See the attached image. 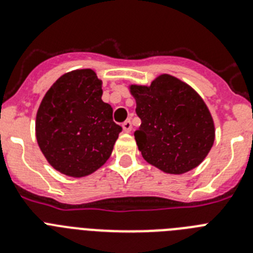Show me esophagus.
Masks as SVG:
<instances>
[{
	"instance_id": "esophagus-1",
	"label": "esophagus",
	"mask_w": 253,
	"mask_h": 253,
	"mask_svg": "<svg viewBox=\"0 0 253 253\" xmlns=\"http://www.w3.org/2000/svg\"><path fill=\"white\" fill-rule=\"evenodd\" d=\"M131 128H133V126H131L130 120H126V122L123 123V130H124L125 133H130Z\"/></svg>"
}]
</instances>
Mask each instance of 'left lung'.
Masks as SVG:
<instances>
[{"instance_id": "8db88e82", "label": "left lung", "mask_w": 253, "mask_h": 253, "mask_svg": "<svg viewBox=\"0 0 253 253\" xmlns=\"http://www.w3.org/2000/svg\"><path fill=\"white\" fill-rule=\"evenodd\" d=\"M142 120L134 137L143 158L161 171L181 175L198 167L213 147L214 122L193 87L171 75L151 86L130 84Z\"/></svg>"}]
</instances>
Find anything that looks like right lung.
<instances>
[{
  "label": "right lung",
  "mask_w": 253,
  "mask_h": 253,
  "mask_svg": "<svg viewBox=\"0 0 253 253\" xmlns=\"http://www.w3.org/2000/svg\"><path fill=\"white\" fill-rule=\"evenodd\" d=\"M102 82L92 69L60 76L37 113L35 135L50 166L72 177L91 175L109 160L122 126L101 100Z\"/></svg>",
  "instance_id": "right-lung-1"
}]
</instances>
